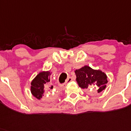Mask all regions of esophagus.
<instances>
[{
	"label": "esophagus",
	"instance_id": "esophagus-1",
	"mask_svg": "<svg viewBox=\"0 0 131 131\" xmlns=\"http://www.w3.org/2000/svg\"><path fill=\"white\" fill-rule=\"evenodd\" d=\"M72 81V77H69L67 79V81H66V83L71 82V81Z\"/></svg>",
	"mask_w": 131,
	"mask_h": 131
}]
</instances>
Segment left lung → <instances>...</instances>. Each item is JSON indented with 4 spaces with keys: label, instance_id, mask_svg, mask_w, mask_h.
Returning <instances> with one entry per match:
<instances>
[{
    "label": "left lung",
    "instance_id": "obj_1",
    "mask_svg": "<svg viewBox=\"0 0 131 131\" xmlns=\"http://www.w3.org/2000/svg\"><path fill=\"white\" fill-rule=\"evenodd\" d=\"M74 72L77 76L76 81L82 89L89 90L91 86H94L98 93H100L106 88L107 77L102 71L84 66Z\"/></svg>",
    "mask_w": 131,
    "mask_h": 131
}]
</instances>
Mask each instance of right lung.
<instances>
[{
  "instance_id": "obj_1",
  "label": "right lung",
  "mask_w": 131,
  "mask_h": 131,
  "mask_svg": "<svg viewBox=\"0 0 131 131\" xmlns=\"http://www.w3.org/2000/svg\"><path fill=\"white\" fill-rule=\"evenodd\" d=\"M50 73L49 71L41 72L31 82V93L34 96L40 99L42 98L50 99L53 96V86L50 84ZM45 86H49L45 88Z\"/></svg>"
}]
</instances>
